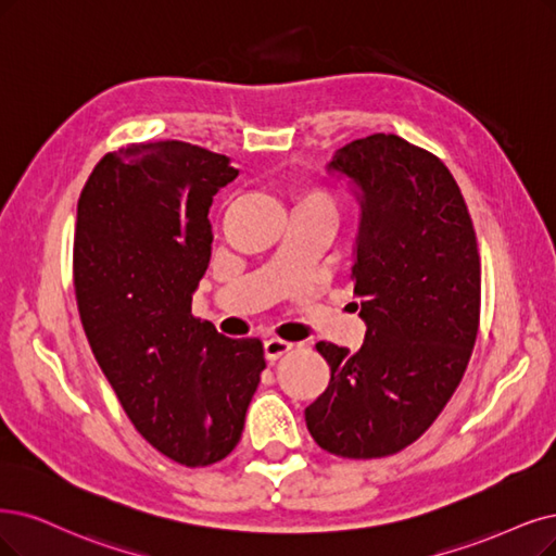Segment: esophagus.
<instances>
[{"instance_id": "esophagus-1", "label": "esophagus", "mask_w": 556, "mask_h": 556, "mask_svg": "<svg viewBox=\"0 0 556 556\" xmlns=\"http://www.w3.org/2000/svg\"><path fill=\"white\" fill-rule=\"evenodd\" d=\"M263 351H265L267 362H277L279 357H283L286 353L293 351V343L283 341V339H267L265 345H263Z\"/></svg>"}]
</instances>
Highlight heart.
<instances>
[{
  "mask_svg": "<svg viewBox=\"0 0 556 556\" xmlns=\"http://www.w3.org/2000/svg\"><path fill=\"white\" fill-rule=\"evenodd\" d=\"M295 208H320V211H330L337 215V205L332 194L323 190V188H304L298 194Z\"/></svg>",
  "mask_w": 556,
  "mask_h": 556,
  "instance_id": "b5f03b06",
  "label": "heart"
}]
</instances>
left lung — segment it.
<instances>
[{"instance_id":"obj_1","label":"left lung","mask_w":556,"mask_h":556,"mask_svg":"<svg viewBox=\"0 0 556 556\" xmlns=\"http://www.w3.org/2000/svg\"><path fill=\"white\" fill-rule=\"evenodd\" d=\"M327 169L359 188L353 279L366 339L357 353L316 343L330 384L304 419L334 456L384 458L433 426L467 371L481 318L477 233L444 162L399 135L348 143Z\"/></svg>"}]
</instances>
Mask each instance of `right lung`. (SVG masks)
<instances>
[{"instance_id": "1", "label": "right lung", "mask_w": 556, "mask_h": 556, "mask_svg": "<svg viewBox=\"0 0 556 556\" xmlns=\"http://www.w3.org/2000/svg\"><path fill=\"white\" fill-rule=\"evenodd\" d=\"M236 176L229 157L188 141L128 143L77 201L73 281L96 362L141 438L188 467L236 448L265 368L258 339L192 316L208 208Z\"/></svg>"}]
</instances>
